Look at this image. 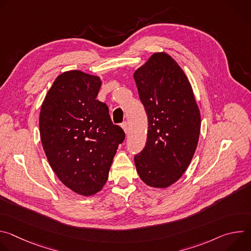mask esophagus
I'll return each mask as SVG.
<instances>
[{"mask_svg":"<svg viewBox=\"0 0 251 251\" xmlns=\"http://www.w3.org/2000/svg\"><path fill=\"white\" fill-rule=\"evenodd\" d=\"M121 127L123 128V130H124V132L126 133V134H128V132H129V127H128V123L125 121V122H123L122 124H121Z\"/></svg>","mask_w":251,"mask_h":251,"instance_id":"obj_1","label":"esophagus"}]
</instances>
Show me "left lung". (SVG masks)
Wrapping results in <instances>:
<instances>
[{
  "label": "left lung",
  "mask_w": 251,
  "mask_h": 251,
  "mask_svg": "<svg viewBox=\"0 0 251 251\" xmlns=\"http://www.w3.org/2000/svg\"><path fill=\"white\" fill-rule=\"evenodd\" d=\"M134 79L148 116L146 145L134 161L141 180L168 188L182 176L198 146L201 114L183 69L167 53L156 52Z\"/></svg>",
  "instance_id": "left-lung-1"
}]
</instances>
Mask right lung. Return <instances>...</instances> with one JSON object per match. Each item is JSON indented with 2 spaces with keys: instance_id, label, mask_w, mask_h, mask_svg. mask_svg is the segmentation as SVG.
<instances>
[{
  "instance_id": "right-lung-1",
  "label": "right lung",
  "mask_w": 251,
  "mask_h": 251,
  "mask_svg": "<svg viewBox=\"0 0 251 251\" xmlns=\"http://www.w3.org/2000/svg\"><path fill=\"white\" fill-rule=\"evenodd\" d=\"M98 76L70 70L56 77L43 102L40 133L49 163L59 180L82 196L99 192L125 133L96 99Z\"/></svg>"
}]
</instances>
